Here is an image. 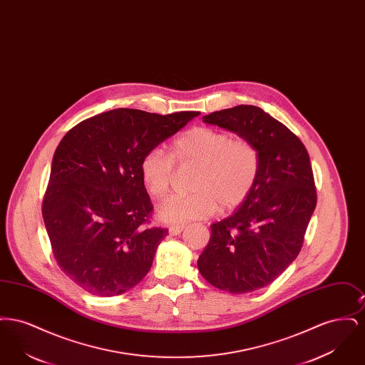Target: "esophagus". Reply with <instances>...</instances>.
<instances>
[{"label": "esophagus", "instance_id": "1", "mask_svg": "<svg viewBox=\"0 0 365 365\" xmlns=\"http://www.w3.org/2000/svg\"><path fill=\"white\" fill-rule=\"evenodd\" d=\"M183 228H185L183 226H171L168 231H170L171 235H179L183 231Z\"/></svg>", "mask_w": 365, "mask_h": 365}]
</instances>
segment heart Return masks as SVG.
Masks as SVG:
<instances>
[{
	"instance_id": "obj_1",
	"label": "heart",
	"mask_w": 365,
	"mask_h": 365,
	"mask_svg": "<svg viewBox=\"0 0 365 365\" xmlns=\"http://www.w3.org/2000/svg\"><path fill=\"white\" fill-rule=\"evenodd\" d=\"M174 160L195 165L190 195H176L158 209L163 222L183 225L210 217L217 208L242 205L255 189L260 171L256 146L246 139L209 127H194L171 143V155L160 148L148 150L139 164L140 178L155 200H164L174 182Z\"/></svg>"
}]
</instances>
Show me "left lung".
<instances>
[{"mask_svg": "<svg viewBox=\"0 0 365 365\" xmlns=\"http://www.w3.org/2000/svg\"><path fill=\"white\" fill-rule=\"evenodd\" d=\"M202 120L252 142L260 156L255 189L231 216L210 226L197 262L212 286L245 294L272 283L302 247L317 201L311 160L298 137L259 106L238 105Z\"/></svg>", "mask_w": 365, "mask_h": 365, "instance_id": "1", "label": "left lung"}]
</instances>
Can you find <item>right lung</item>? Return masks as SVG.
Instances as JSON below:
<instances>
[{"instance_id":"add662e5","label":"right lung","mask_w":365,"mask_h":365,"mask_svg":"<svg viewBox=\"0 0 365 365\" xmlns=\"http://www.w3.org/2000/svg\"><path fill=\"white\" fill-rule=\"evenodd\" d=\"M198 115L119 108L60 140L42 216L57 265L90 294H122L149 272L168 230L148 226L153 205L139 164Z\"/></svg>"}]
</instances>
